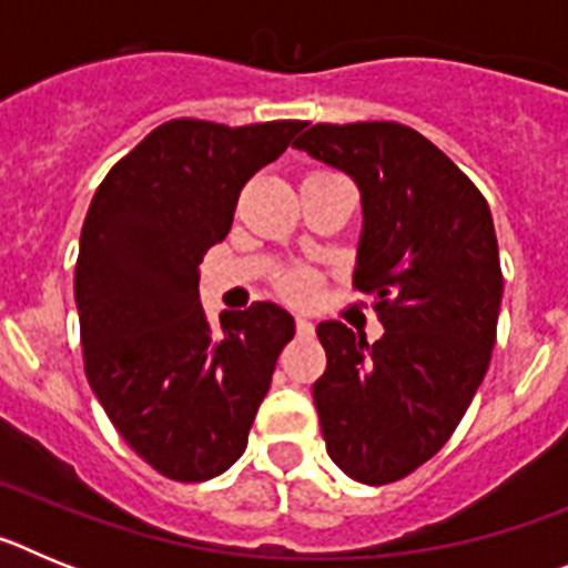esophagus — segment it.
<instances>
[{"label": "esophagus", "mask_w": 568, "mask_h": 568, "mask_svg": "<svg viewBox=\"0 0 568 568\" xmlns=\"http://www.w3.org/2000/svg\"><path fill=\"white\" fill-rule=\"evenodd\" d=\"M295 333L298 335H313L315 333V327H313V321H307V318H295Z\"/></svg>", "instance_id": "34e87169"}]
</instances>
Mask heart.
<instances>
[{
    "label": "heart",
    "mask_w": 568,
    "mask_h": 568,
    "mask_svg": "<svg viewBox=\"0 0 568 568\" xmlns=\"http://www.w3.org/2000/svg\"><path fill=\"white\" fill-rule=\"evenodd\" d=\"M275 287L290 304H313L321 293V275L310 267H293L281 275Z\"/></svg>",
    "instance_id": "b5f03b06"
}]
</instances>
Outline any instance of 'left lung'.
<instances>
[{
	"mask_svg": "<svg viewBox=\"0 0 568 568\" xmlns=\"http://www.w3.org/2000/svg\"><path fill=\"white\" fill-rule=\"evenodd\" d=\"M293 148L361 187L353 284L384 324L375 344L341 321L315 329L327 353L313 386L321 433L349 478L395 484L453 438L489 369L504 295L489 204L406 124H313Z\"/></svg>",
	"mask_w": 568,
	"mask_h": 568,
	"instance_id": "8db88e82",
	"label": "left lung"
}]
</instances>
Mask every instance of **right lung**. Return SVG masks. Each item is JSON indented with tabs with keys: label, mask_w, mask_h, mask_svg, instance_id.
Listing matches in <instances>:
<instances>
[{
	"label": "right lung",
	"mask_w": 568,
	"mask_h": 568,
	"mask_svg": "<svg viewBox=\"0 0 568 568\" xmlns=\"http://www.w3.org/2000/svg\"><path fill=\"white\" fill-rule=\"evenodd\" d=\"M301 128L159 124L110 168L84 215L73 275L84 375L130 449L170 480H210L244 455L295 335L270 301L213 329L199 264L230 233L241 187Z\"/></svg>",
	"instance_id": "right-lung-1"
}]
</instances>
